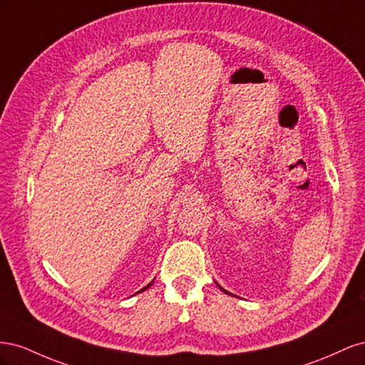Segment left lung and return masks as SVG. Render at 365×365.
Returning a JSON list of instances; mask_svg holds the SVG:
<instances>
[{
  "instance_id": "obj_1",
  "label": "left lung",
  "mask_w": 365,
  "mask_h": 365,
  "mask_svg": "<svg viewBox=\"0 0 365 365\" xmlns=\"http://www.w3.org/2000/svg\"><path fill=\"white\" fill-rule=\"evenodd\" d=\"M215 283H216V282H215ZM216 284H217V283H216ZM217 286H219V284H217ZM219 289H220V291H224V292H225V294H228V292H227V291H225V289H224V288H222V286H219Z\"/></svg>"
}]
</instances>
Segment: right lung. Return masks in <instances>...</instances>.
<instances>
[{
	"mask_svg": "<svg viewBox=\"0 0 365 365\" xmlns=\"http://www.w3.org/2000/svg\"><path fill=\"white\" fill-rule=\"evenodd\" d=\"M152 283H153V280H152V282H150V283H149V284H148V286H145V288H143V289H141V291H138V292H143V291H146V289H148V288H150V286H152Z\"/></svg>",
	"mask_w": 365,
	"mask_h": 365,
	"instance_id": "add662e5",
	"label": "right lung"
}]
</instances>
